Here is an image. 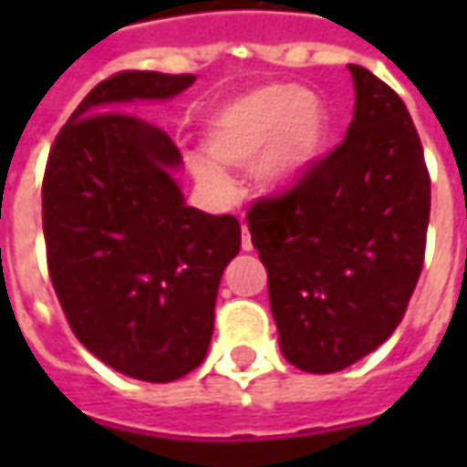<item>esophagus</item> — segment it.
I'll use <instances>...</instances> for the list:
<instances>
[{"mask_svg":"<svg viewBox=\"0 0 467 467\" xmlns=\"http://www.w3.org/2000/svg\"><path fill=\"white\" fill-rule=\"evenodd\" d=\"M242 249L244 252H252V236H249V228H246V223L242 225Z\"/></svg>","mask_w":467,"mask_h":467,"instance_id":"obj_1","label":"esophagus"}]
</instances>
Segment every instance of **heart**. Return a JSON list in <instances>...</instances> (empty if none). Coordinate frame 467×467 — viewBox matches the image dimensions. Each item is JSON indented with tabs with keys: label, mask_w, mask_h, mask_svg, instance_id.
Segmentation results:
<instances>
[{
	"label": "heart",
	"mask_w": 467,
	"mask_h": 467,
	"mask_svg": "<svg viewBox=\"0 0 467 467\" xmlns=\"http://www.w3.org/2000/svg\"><path fill=\"white\" fill-rule=\"evenodd\" d=\"M327 132V109L314 93L267 85L210 119L205 150L215 163L231 169L254 163L262 187L283 189L296 184L319 163ZM194 171L210 187L223 184L221 171L205 161Z\"/></svg>",
	"instance_id": "obj_1"
}]
</instances>
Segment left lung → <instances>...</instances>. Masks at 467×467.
Listing matches in <instances>:
<instances>
[{
  "label": "left lung",
  "instance_id": "1",
  "mask_svg": "<svg viewBox=\"0 0 467 467\" xmlns=\"http://www.w3.org/2000/svg\"><path fill=\"white\" fill-rule=\"evenodd\" d=\"M346 140L296 184L254 200L246 221L267 270L288 364L332 374L379 348L419 283L431 179L400 96L348 64Z\"/></svg>",
  "mask_w": 467,
  "mask_h": 467
}]
</instances>
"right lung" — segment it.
<instances>
[{
    "label": "right lung",
    "instance_id": "1",
    "mask_svg": "<svg viewBox=\"0 0 467 467\" xmlns=\"http://www.w3.org/2000/svg\"><path fill=\"white\" fill-rule=\"evenodd\" d=\"M194 75L124 69L67 119L44 173L46 265L75 337L142 382H173L205 358L225 265L242 249L234 215L184 205L163 130L119 111L171 99Z\"/></svg>",
    "mask_w": 467,
    "mask_h": 467
}]
</instances>
